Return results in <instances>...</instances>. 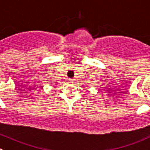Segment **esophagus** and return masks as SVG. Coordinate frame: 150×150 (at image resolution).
I'll return each instance as SVG.
<instances>
[{
    "label": "esophagus",
    "mask_w": 150,
    "mask_h": 150,
    "mask_svg": "<svg viewBox=\"0 0 150 150\" xmlns=\"http://www.w3.org/2000/svg\"><path fill=\"white\" fill-rule=\"evenodd\" d=\"M69 81L71 83H73L74 81H75V79H73V78H69Z\"/></svg>",
    "instance_id": "34e87169"
}]
</instances>
